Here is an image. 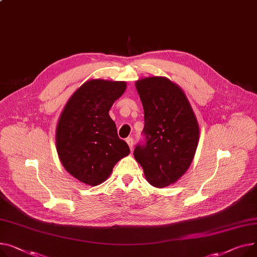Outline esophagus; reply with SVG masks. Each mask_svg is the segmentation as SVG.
Segmentation results:
<instances>
[{
    "instance_id": "obj_1",
    "label": "esophagus",
    "mask_w": 257,
    "mask_h": 257,
    "mask_svg": "<svg viewBox=\"0 0 257 257\" xmlns=\"http://www.w3.org/2000/svg\"><path fill=\"white\" fill-rule=\"evenodd\" d=\"M126 143L128 144L129 149L132 151V150H133V139H132V138H128V139H126Z\"/></svg>"
}]
</instances>
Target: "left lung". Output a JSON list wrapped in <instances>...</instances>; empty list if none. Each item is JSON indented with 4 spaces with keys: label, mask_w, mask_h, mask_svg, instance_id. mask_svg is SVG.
Returning <instances> with one entry per match:
<instances>
[{
    "label": "left lung",
    "mask_w": 257,
    "mask_h": 257,
    "mask_svg": "<svg viewBox=\"0 0 257 257\" xmlns=\"http://www.w3.org/2000/svg\"><path fill=\"white\" fill-rule=\"evenodd\" d=\"M145 113L146 145L134 158L147 181L163 188L176 183L191 165L199 141V126L184 91L166 77L150 76L135 82Z\"/></svg>",
    "instance_id": "1"
}]
</instances>
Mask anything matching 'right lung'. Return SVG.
<instances>
[{
	"instance_id": "add662e5",
	"label": "right lung",
	"mask_w": 257,
	"mask_h": 257,
	"mask_svg": "<svg viewBox=\"0 0 257 257\" xmlns=\"http://www.w3.org/2000/svg\"><path fill=\"white\" fill-rule=\"evenodd\" d=\"M126 88L125 81L90 79L73 93L59 117V158L67 172L81 183H103L116 162L129 155V147L118 139L108 113Z\"/></svg>"
}]
</instances>
